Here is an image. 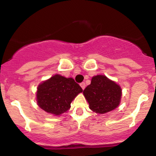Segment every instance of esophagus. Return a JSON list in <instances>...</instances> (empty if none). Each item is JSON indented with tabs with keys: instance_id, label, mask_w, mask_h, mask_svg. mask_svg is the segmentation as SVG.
Listing matches in <instances>:
<instances>
[{
	"instance_id": "34e87169",
	"label": "esophagus",
	"mask_w": 156,
	"mask_h": 156,
	"mask_svg": "<svg viewBox=\"0 0 156 156\" xmlns=\"http://www.w3.org/2000/svg\"><path fill=\"white\" fill-rule=\"evenodd\" d=\"M80 87H81L82 89H85V87H86V84H85V83H84V82H82V83H80Z\"/></svg>"
}]
</instances>
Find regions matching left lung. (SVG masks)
Segmentation results:
<instances>
[{
  "instance_id": "8db88e82",
  "label": "left lung",
  "mask_w": 156,
  "mask_h": 156,
  "mask_svg": "<svg viewBox=\"0 0 156 156\" xmlns=\"http://www.w3.org/2000/svg\"><path fill=\"white\" fill-rule=\"evenodd\" d=\"M89 108L97 114L114 110L119 106L122 97L120 86L103 75L93 76L91 83L83 92Z\"/></svg>"
}]
</instances>
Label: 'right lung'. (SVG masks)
I'll list each match as a JSON object with an SVG mask.
<instances>
[{"label": "right lung", "mask_w": 156, "mask_h": 156, "mask_svg": "<svg viewBox=\"0 0 156 156\" xmlns=\"http://www.w3.org/2000/svg\"><path fill=\"white\" fill-rule=\"evenodd\" d=\"M82 92L83 89L73 78L55 74L39 84L37 105L44 112L59 116L70 108L72 101Z\"/></svg>", "instance_id": "right-lung-1"}]
</instances>
